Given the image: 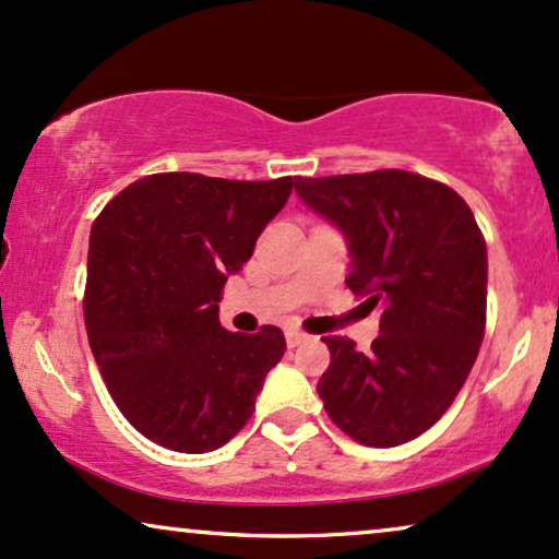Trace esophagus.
<instances>
[{
  "instance_id": "esophagus-1",
  "label": "esophagus",
  "mask_w": 559,
  "mask_h": 559,
  "mask_svg": "<svg viewBox=\"0 0 559 559\" xmlns=\"http://www.w3.org/2000/svg\"><path fill=\"white\" fill-rule=\"evenodd\" d=\"M307 332H301V330H288L286 332V345L288 348H299L301 343H307Z\"/></svg>"
}]
</instances>
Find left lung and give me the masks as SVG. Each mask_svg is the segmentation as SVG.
I'll return each mask as SVG.
<instances>
[{
    "mask_svg": "<svg viewBox=\"0 0 559 559\" xmlns=\"http://www.w3.org/2000/svg\"><path fill=\"white\" fill-rule=\"evenodd\" d=\"M296 193L343 231L350 292L381 307L369 353L343 335L322 337L324 409L364 447L413 441L451 407L483 345V231L456 190L405 169L299 178Z\"/></svg>",
    "mask_w": 559,
    "mask_h": 559,
    "instance_id": "left-lung-1",
    "label": "left lung"
}]
</instances>
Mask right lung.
<instances>
[{"label": "right lung", "mask_w": 559, "mask_h": 559, "mask_svg": "<svg viewBox=\"0 0 559 559\" xmlns=\"http://www.w3.org/2000/svg\"><path fill=\"white\" fill-rule=\"evenodd\" d=\"M294 186L159 173L121 190L92 224V356L123 418L159 447L206 454L252 418L284 332L224 330L218 299Z\"/></svg>", "instance_id": "right-lung-1"}]
</instances>
